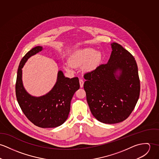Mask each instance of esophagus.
<instances>
[{"label":"esophagus","instance_id":"34e87169","mask_svg":"<svg viewBox=\"0 0 159 159\" xmlns=\"http://www.w3.org/2000/svg\"><path fill=\"white\" fill-rule=\"evenodd\" d=\"M79 83H80V87L82 88V87H84V80L82 79H80V80H79Z\"/></svg>","mask_w":159,"mask_h":159}]
</instances>
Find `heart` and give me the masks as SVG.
<instances>
[{
  "label": "heart",
  "mask_w": 159,
  "mask_h": 159,
  "mask_svg": "<svg viewBox=\"0 0 159 159\" xmlns=\"http://www.w3.org/2000/svg\"><path fill=\"white\" fill-rule=\"evenodd\" d=\"M102 60V53L101 51H96L91 48L80 49L74 53L70 58V63H65L64 68L65 70H72L73 66H80L85 65V68L87 71H93L96 69L101 64Z\"/></svg>",
  "instance_id": "heart-1"
}]
</instances>
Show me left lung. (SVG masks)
Wrapping results in <instances>:
<instances>
[{
	"label": "left lung",
	"mask_w": 159,
	"mask_h": 159,
	"mask_svg": "<svg viewBox=\"0 0 159 159\" xmlns=\"http://www.w3.org/2000/svg\"><path fill=\"white\" fill-rule=\"evenodd\" d=\"M105 65L84 74V88L91 113L99 121L116 124L127 119L139 100L140 84L132 55L116 43Z\"/></svg>",
	"instance_id": "8db88e82"
}]
</instances>
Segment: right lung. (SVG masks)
<instances>
[{"mask_svg":"<svg viewBox=\"0 0 159 159\" xmlns=\"http://www.w3.org/2000/svg\"><path fill=\"white\" fill-rule=\"evenodd\" d=\"M43 50L42 46H36L21 60L17 72L16 95L22 111L32 123L42 128H53L61 125L67 120L71 99L80 88V84L78 77H65L60 70L55 84L48 93L39 97L29 94L23 85L22 69L30 57Z\"/></svg>","mask_w":159,"mask_h":159,"instance_id":"right-lung-1","label":"right lung"}]
</instances>
